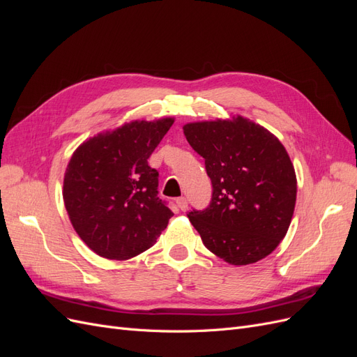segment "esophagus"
<instances>
[{
	"mask_svg": "<svg viewBox=\"0 0 357 357\" xmlns=\"http://www.w3.org/2000/svg\"><path fill=\"white\" fill-rule=\"evenodd\" d=\"M176 204H177V207H178L181 211H186V210H188V199H186L185 197L178 198V199L176 201Z\"/></svg>",
	"mask_w": 357,
	"mask_h": 357,
	"instance_id": "esophagus-1",
	"label": "esophagus"
}]
</instances>
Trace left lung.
Wrapping results in <instances>:
<instances>
[{"mask_svg": "<svg viewBox=\"0 0 357 357\" xmlns=\"http://www.w3.org/2000/svg\"><path fill=\"white\" fill-rule=\"evenodd\" d=\"M205 159L213 197L188 214L204 245L231 265L271 255L286 236L296 204V174L280 139L243 116L183 126Z\"/></svg>", "mask_w": 357, "mask_h": 357, "instance_id": "1", "label": "left lung"}]
</instances>
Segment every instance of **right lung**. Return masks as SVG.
<instances>
[{
  "label": "right lung",
  "mask_w": 357,
  "mask_h": 357,
  "mask_svg": "<svg viewBox=\"0 0 357 357\" xmlns=\"http://www.w3.org/2000/svg\"><path fill=\"white\" fill-rule=\"evenodd\" d=\"M174 117L132 121L82 143L63 176L73 228L92 252L128 261L152 247L172 211L158 197L159 172L147 159Z\"/></svg>",
  "instance_id": "obj_1"
}]
</instances>
